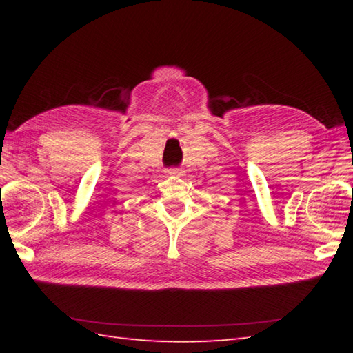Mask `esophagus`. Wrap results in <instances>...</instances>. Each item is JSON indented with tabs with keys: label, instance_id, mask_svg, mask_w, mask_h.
I'll return each mask as SVG.
<instances>
[{
	"label": "esophagus",
	"instance_id": "obj_1",
	"mask_svg": "<svg viewBox=\"0 0 353 353\" xmlns=\"http://www.w3.org/2000/svg\"><path fill=\"white\" fill-rule=\"evenodd\" d=\"M167 174L179 176V174H181V168H170V170H167Z\"/></svg>",
	"mask_w": 353,
	"mask_h": 353
}]
</instances>
